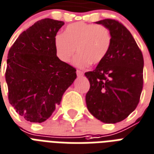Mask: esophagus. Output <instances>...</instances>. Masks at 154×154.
<instances>
[{
    "instance_id": "1",
    "label": "esophagus",
    "mask_w": 154,
    "mask_h": 154,
    "mask_svg": "<svg viewBox=\"0 0 154 154\" xmlns=\"http://www.w3.org/2000/svg\"><path fill=\"white\" fill-rule=\"evenodd\" d=\"M76 73H77V75L78 76H83V72L82 71H79V70H77L76 71Z\"/></svg>"
}]
</instances>
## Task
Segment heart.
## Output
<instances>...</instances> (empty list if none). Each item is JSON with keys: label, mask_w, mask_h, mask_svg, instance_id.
Segmentation results:
<instances>
[{"label": "heart", "mask_w": 154, "mask_h": 154, "mask_svg": "<svg viewBox=\"0 0 154 154\" xmlns=\"http://www.w3.org/2000/svg\"><path fill=\"white\" fill-rule=\"evenodd\" d=\"M111 34L105 26L76 22L66 26L63 35L54 38L56 55L63 63H69L77 49L74 63L86 66L100 63L111 45Z\"/></svg>", "instance_id": "b5f03b06"}]
</instances>
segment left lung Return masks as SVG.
<instances>
[{
  "mask_svg": "<svg viewBox=\"0 0 154 154\" xmlns=\"http://www.w3.org/2000/svg\"><path fill=\"white\" fill-rule=\"evenodd\" d=\"M109 29L111 45L103 59L86 72L90 89L88 111L100 121L115 124L127 118L137 106L143 88L144 58L133 35L114 19L96 21Z\"/></svg>",
  "mask_w": 154,
  "mask_h": 154,
  "instance_id": "obj_1",
  "label": "left lung"
}]
</instances>
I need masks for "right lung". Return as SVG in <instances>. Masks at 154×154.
<instances>
[{
	"instance_id": "add662e5",
	"label": "right lung",
	"mask_w": 154,
	"mask_h": 154,
	"mask_svg": "<svg viewBox=\"0 0 154 154\" xmlns=\"http://www.w3.org/2000/svg\"><path fill=\"white\" fill-rule=\"evenodd\" d=\"M62 21L42 19L21 33L9 49L5 71L10 104L25 120L42 123L60 104L76 69L56 55Z\"/></svg>"
}]
</instances>
